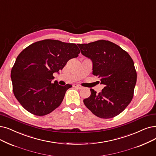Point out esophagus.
<instances>
[{
  "instance_id": "esophagus-1",
  "label": "esophagus",
  "mask_w": 156,
  "mask_h": 156,
  "mask_svg": "<svg viewBox=\"0 0 156 156\" xmlns=\"http://www.w3.org/2000/svg\"><path fill=\"white\" fill-rule=\"evenodd\" d=\"M73 87H76V88H77V89H82V88H83L82 86H81V85H77V84L74 85Z\"/></svg>"
}]
</instances>
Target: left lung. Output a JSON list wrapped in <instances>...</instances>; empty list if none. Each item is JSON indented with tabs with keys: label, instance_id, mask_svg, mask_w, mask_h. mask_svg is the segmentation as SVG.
<instances>
[{
	"label": "left lung",
	"instance_id": "1",
	"mask_svg": "<svg viewBox=\"0 0 156 156\" xmlns=\"http://www.w3.org/2000/svg\"><path fill=\"white\" fill-rule=\"evenodd\" d=\"M78 46L82 55L92 61V74L105 85L98 94L90 89V97L83 100L85 105L99 118L118 115L133 98L137 74L132 58L109 41L99 40Z\"/></svg>",
	"mask_w": 156,
	"mask_h": 156
}]
</instances>
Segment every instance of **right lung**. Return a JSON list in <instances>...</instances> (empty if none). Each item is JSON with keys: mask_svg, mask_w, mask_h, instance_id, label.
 Instances as JSON below:
<instances>
[{"mask_svg": "<svg viewBox=\"0 0 156 156\" xmlns=\"http://www.w3.org/2000/svg\"><path fill=\"white\" fill-rule=\"evenodd\" d=\"M76 44L44 39L32 43L17 57L11 72L13 93L25 109L37 116L49 114L58 107L69 84L51 83L67 61L77 57Z\"/></svg>", "mask_w": 156, "mask_h": 156, "instance_id": "1", "label": "right lung"}]
</instances>
